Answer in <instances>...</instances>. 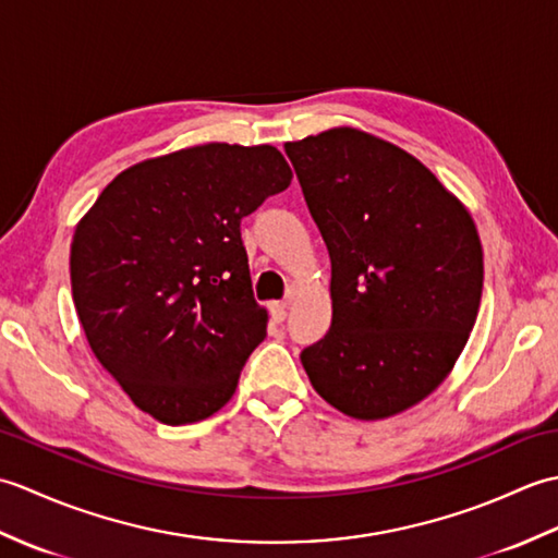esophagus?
<instances>
[{
	"mask_svg": "<svg viewBox=\"0 0 558 558\" xmlns=\"http://www.w3.org/2000/svg\"><path fill=\"white\" fill-rule=\"evenodd\" d=\"M288 306H290V302H272V304H270L272 322H276V324L286 322V318H288Z\"/></svg>",
	"mask_w": 558,
	"mask_h": 558,
	"instance_id": "esophagus-1",
	"label": "esophagus"
}]
</instances>
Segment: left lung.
<instances>
[{
  "mask_svg": "<svg viewBox=\"0 0 558 558\" xmlns=\"http://www.w3.org/2000/svg\"><path fill=\"white\" fill-rule=\"evenodd\" d=\"M288 158L330 256L333 322L302 352L328 405L386 420L453 372L482 300L470 210L390 141L336 126L288 141Z\"/></svg>",
  "mask_w": 558,
  "mask_h": 558,
  "instance_id": "obj_1",
  "label": "left lung"
}]
</instances>
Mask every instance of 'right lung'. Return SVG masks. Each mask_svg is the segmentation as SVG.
Wrapping results in <instances>:
<instances>
[{"label":"right lung","mask_w":558,"mask_h":558,"mask_svg":"<svg viewBox=\"0 0 558 558\" xmlns=\"http://www.w3.org/2000/svg\"><path fill=\"white\" fill-rule=\"evenodd\" d=\"M276 146L201 144L120 172L76 225L71 294L98 362L138 410L216 414L266 338L240 222L290 186Z\"/></svg>","instance_id":"right-lung-1"}]
</instances>
